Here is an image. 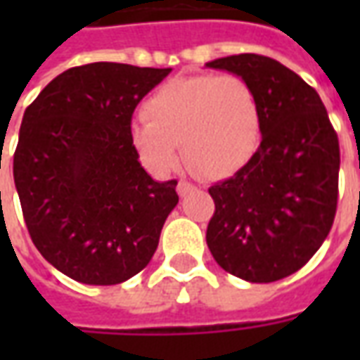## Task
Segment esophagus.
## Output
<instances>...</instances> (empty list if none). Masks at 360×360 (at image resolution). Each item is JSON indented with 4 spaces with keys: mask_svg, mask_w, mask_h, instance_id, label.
<instances>
[{
    "mask_svg": "<svg viewBox=\"0 0 360 360\" xmlns=\"http://www.w3.org/2000/svg\"><path fill=\"white\" fill-rule=\"evenodd\" d=\"M195 191V185L193 183H188V181L181 179L179 183H177V193H179V196H187L188 193H193Z\"/></svg>",
    "mask_w": 360,
    "mask_h": 360,
    "instance_id": "esophagus-1",
    "label": "esophagus"
}]
</instances>
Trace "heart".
Wrapping results in <instances>:
<instances>
[{
	"mask_svg": "<svg viewBox=\"0 0 360 360\" xmlns=\"http://www.w3.org/2000/svg\"><path fill=\"white\" fill-rule=\"evenodd\" d=\"M129 134L142 162L158 173L183 160L191 172L221 179L249 164L262 141V105L239 75L172 79L150 96Z\"/></svg>",
	"mask_w": 360,
	"mask_h": 360,
	"instance_id": "obj_1",
	"label": "heart"
}]
</instances>
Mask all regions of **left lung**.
I'll use <instances>...</instances> for the list:
<instances>
[{
	"label": "left lung",
	"mask_w": 360,
	"mask_h": 360,
	"mask_svg": "<svg viewBox=\"0 0 360 360\" xmlns=\"http://www.w3.org/2000/svg\"><path fill=\"white\" fill-rule=\"evenodd\" d=\"M239 75L262 105V141L233 177L208 188L216 210L206 229L212 257L252 283L291 276L332 229L340 141L320 96L291 69L257 53L214 59Z\"/></svg>",
	"instance_id": "obj_1"
}]
</instances>
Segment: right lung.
I'll return each mask as SVG.
<instances>
[{
  "mask_svg": "<svg viewBox=\"0 0 360 360\" xmlns=\"http://www.w3.org/2000/svg\"><path fill=\"white\" fill-rule=\"evenodd\" d=\"M172 69L98 61L58 75L25 111L13 177L30 239L75 281L115 285L146 268L177 181L158 183L131 142L134 108Z\"/></svg>",
  "mask_w": 360,
  "mask_h": 360,
  "instance_id": "add662e5",
  "label": "right lung"
}]
</instances>
